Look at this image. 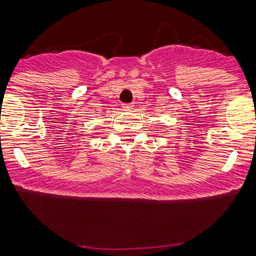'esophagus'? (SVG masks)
Wrapping results in <instances>:
<instances>
[{"instance_id": "esophagus-1", "label": "esophagus", "mask_w": 256, "mask_h": 256, "mask_svg": "<svg viewBox=\"0 0 256 256\" xmlns=\"http://www.w3.org/2000/svg\"><path fill=\"white\" fill-rule=\"evenodd\" d=\"M132 108H133L132 104H124V105H123L124 110H132Z\"/></svg>"}]
</instances>
